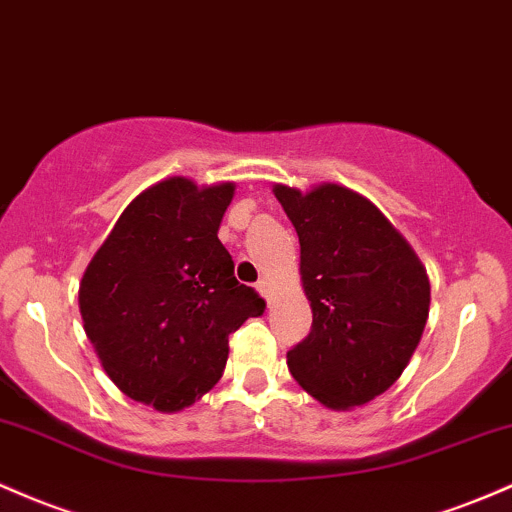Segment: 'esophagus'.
I'll use <instances>...</instances> for the list:
<instances>
[{
	"instance_id": "1",
	"label": "esophagus",
	"mask_w": 512,
	"mask_h": 512,
	"mask_svg": "<svg viewBox=\"0 0 512 512\" xmlns=\"http://www.w3.org/2000/svg\"><path fill=\"white\" fill-rule=\"evenodd\" d=\"M255 289H257V294H260V296H267L269 286H267V282H265V279H260V282H257V284H255Z\"/></svg>"
}]
</instances>
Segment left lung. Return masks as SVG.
Returning <instances> with one entry per match:
<instances>
[{
  "mask_svg": "<svg viewBox=\"0 0 512 512\" xmlns=\"http://www.w3.org/2000/svg\"><path fill=\"white\" fill-rule=\"evenodd\" d=\"M301 243L311 333L286 352L294 379L330 408L362 406L411 362L430 311V282L411 245L367 199L323 184L274 187Z\"/></svg>",
  "mask_w": 512,
  "mask_h": 512,
  "instance_id": "obj_1",
  "label": "left lung"
}]
</instances>
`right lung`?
I'll return each mask as SVG.
<instances>
[{
  "instance_id": "right-lung-1",
  "label": "right lung",
  "mask_w": 512,
  "mask_h": 512,
  "mask_svg": "<svg viewBox=\"0 0 512 512\" xmlns=\"http://www.w3.org/2000/svg\"><path fill=\"white\" fill-rule=\"evenodd\" d=\"M233 184L174 177L136 196L80 284L84 333L133 401L192 406L221 379L228 335L265 301L240 284L218 226Z\"/></svg>"
}]
</instances>
